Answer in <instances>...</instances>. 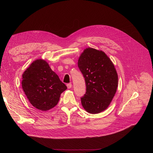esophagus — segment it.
<instances>
[{
    "instance_id": "esophagus-1",
    "label": "esophagus",
    "mask_w": 153,
    "mask_h": 153,
    "mask_svg": "<svg viewBox=\"0 0 153 153\" xmlns=\"http://www.w3.org/2000/svg\"><path fill=\"white\" fill-rule=\"evenodd\" d=\"M67 87L68 88V89H71V88L72 87V84H67Z\"/></svg>"
}]
</instances>
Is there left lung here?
<instances>
[{"mask_svg":"<svg viewBox=\"0 0 153 153\" xmlns=\"http://www.w3.org/2000/svg\"><path fill=\"white\" fill-rule=\"evenodd\" d=\"M86 92L81 103L87 112L95 114L108 108L116 92L118 75L114 64L103 51L88 48L78 59Z\"/></svg>","mask_w":153,"mask_h":153,"instance_id":"left-lung-1","label":"left lung"}]
</instances>
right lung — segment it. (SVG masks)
I'll return each mask as SVG.
<instances>
[{
  "instance_id": "right-lung-1",
  "label": "right lung",
  "mask_w": 153,
  "mask_h": 153,
  "mask_svg": "<svg viewBox=\"0 0 153 153\" xmlns=\"http://www.w3.org/2000/svg\"><path fill=\"white\" fill-rule=\"evenodd\" d=\"M22 85L32 106L42 111L57 105L61 93L67 89L43 59L36 60L23 73Z\"/></svg>"
}]
</instances>
